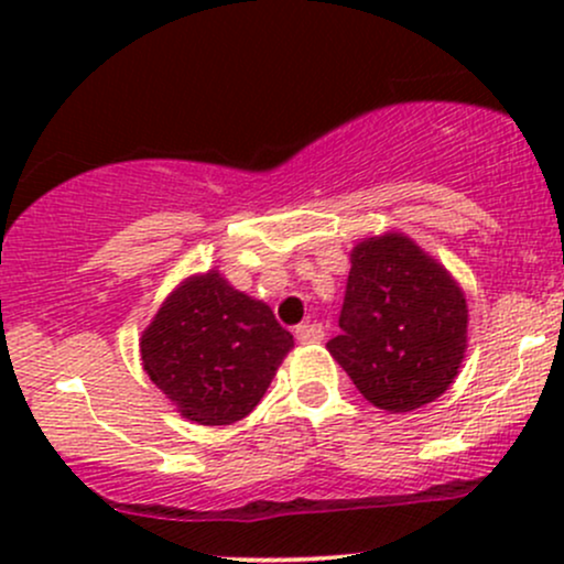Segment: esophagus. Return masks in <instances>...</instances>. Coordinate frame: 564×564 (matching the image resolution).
<instances>
[{
    "label": "esophagus",
    "mask_w": 564,
    "mask_h": 564,
    "mask_svg": "<svg viewBox=\"0 0 564 564\" xmlns=\"http://www.w3.org/2000/svg\"><path fill=\"white\" fill-rule=\"evenodd\" d=\"M294 334L302 345H313V341L323 339V326L321 323H302V326H296Z\"/></svg>",
    "instance_id": "obj_1"
}]
</instances>
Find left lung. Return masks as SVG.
<instances>
[{
  "instance_id": "obj_1",
  "label": "left lung",
  "mask_w": 564,
  "mask_h": 564,
  "mask_svg": "<svg viewBox=\"0 0 564 564\" xmlns=\"http://www.w3.org/2000/svg\"><path fill=\"white\" fill-rule=\"evenodd\" d=\"M339 336L328 352L360 394L403 413L440 398L467 349V300L448 270L390 232L352 249Z\"/></svg>"
}]
</instances>
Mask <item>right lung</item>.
I'll return each instance as SVG.
<instances>
[{
  "mask_svg": "<svg viewBox=\"0 0 564 564\" xmlns=\"http://www.w3.org/2000/svg\"><path fill=\"white\" fill-rule=\"evenodd\" d=\"M294 347L264 302L217 270L187 278L140 339L142 366L183 416L206 426L249 416Z\"/></svg>",
  "mask_w": 564,
  "mask_h": 564,
  "instance_id": "obj_1",
  "label": "right lung"
}]
</instances>
